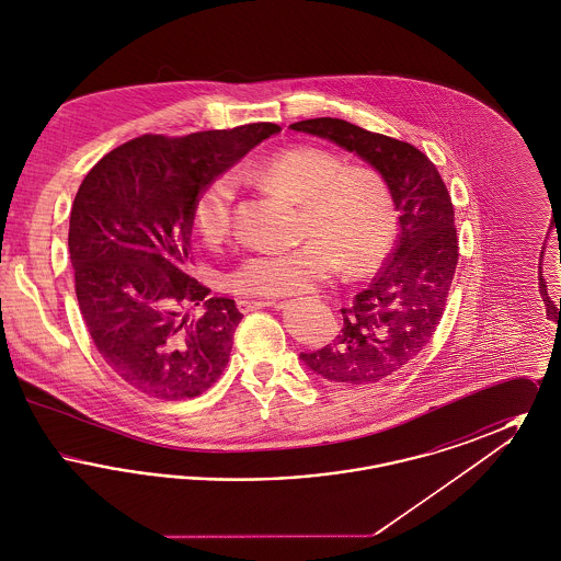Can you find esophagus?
<instances>
[{
  "label": "esophagus",
  "mask_w": 561,
  "mask_h": 561,
  "mask_svg": "<svg viewBox=\"0 0 561 561\" xmlns=\"http://www.w3.org/2000/svg\"><path fill=\"white\" fill-rule=\"evenodd\" d=\"M277 300L273 298H259V300H238V309L241 313H250L256 309H265V307H275Z\"/></svg>",
  "instance_id": "34e87169"
}]
</instances>
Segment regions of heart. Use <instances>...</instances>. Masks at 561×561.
<instances>
[{"label": "heart", "instance_id": "1", "mask_svg": "<svg viewBox=\"0 0 561 561\" xmlns=\"http://www.w3.org/2000/svg\"><path fill=\"white\" fill-rule=\"evenodd\" d=\"M252 176L300 204L302 243L245 256L225 275V288L243 296H290L334 277L378 267L393 243L396 216L389 191L370 168H345L318 147H294L259 161ZM238 183L231 172L210 179L193 199L191 222L199 240L218 245L233 225Z\"/></svg>", "mask_w": 561, "mask_h": 561}]
</instances>
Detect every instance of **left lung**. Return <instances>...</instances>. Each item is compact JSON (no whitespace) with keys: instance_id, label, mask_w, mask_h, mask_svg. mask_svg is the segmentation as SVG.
Instances as JSON below:
<instances>
[{"instance_id":"8db88e82","label":"left lung","mask_w":561,"mask_h":561,"mask_svg":"<svg viewBox=\"0 0 561 561\" xmlns=\"http://www.w3.org/2000/svg\"><path fill=\"white\" fill-rule=\"evenodd\" d=\"M357 153L382 176L400 213V236L373 284L343 311L336 339L300 353L307 368L341 387L400 374L435 334L458 263L453 197L435 163L414 145L336 117L290 126Z\"/></svg>"}]
</instances>
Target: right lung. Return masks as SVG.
Instances as JSON below:
<instances>
[{"mask_svg": "<svg viewBox=\"0 0 561 561\" xmlns=\"http://www.w3.org/2000/svg\"><path fill=\"white\" fill-rule=\"evenodd\" d=\"M277 124L187 136L145 134L113 149L81 181L69 254L85 328L108 368L140 393L191 400L225 370L241 316L188 275L191 208ZM202 306L188 319L184 309Z\"/></svg>", "mask_w": 561, "mask_h": 561, "instance_id": "1", "label": "right lung"}]
</instances>
